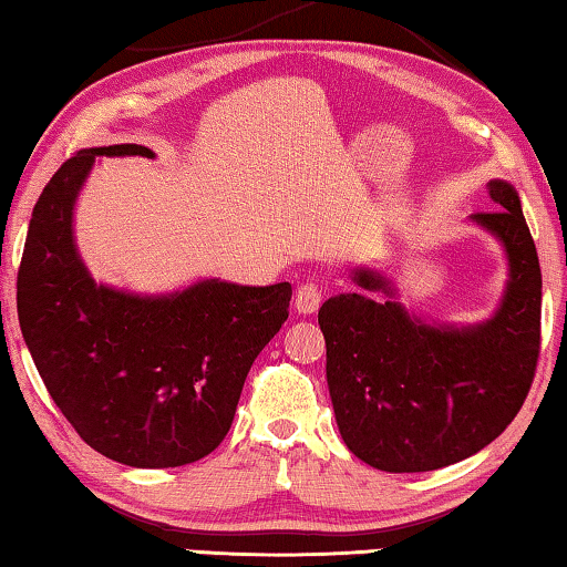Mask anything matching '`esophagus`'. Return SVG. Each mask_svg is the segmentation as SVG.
Instances as JSON below:
<instances>
[{"mask_svg":"<svg viewBox=\"0 0 567 567\" xmlns=\"http://www.w3.org/2000/svg\"><path fill=\"white\" fill-rule=\"evenodd\" d=\"M320 300H323V287L318 282H302L298 285V290H295V310L302 312V316L316 312Z\"/></svg>","mask_w":567,"mask_h":567,"instance_id":"34e87169","label":"esophagus"}]
</instances>
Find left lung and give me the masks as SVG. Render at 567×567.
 <instances>
[{"instance_id": "1", "label": "left lung", "mask_w": 567, "mask_h": 567, "mask_svg": "<svg viewBox=\"0 0 567 567\" xmlns=\"http://www.w3.org/2000/svg\"><path fill=\"white\" fill-rule=\"evenodd\" d=\"M494 210L473 214L502 241L509 280L502 306L476 326H430L394 300L392 282L357 269L369 292L328 298L318 310L326 377L349 451L390 473L435 471L478 453L517 417L539 359L543 272L519 196L488 183Z\"/></svg>"}]
</instances>
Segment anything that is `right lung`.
Returning <instances> with one entry per match:
<instances>
[{"mask_svg":"<svg viewBox=\"0 0 567 567\" xmlns=\"http://www.w3.org/2000/svg\"><path fill=\"white\" fill-rule=\"evenodd\" d=\"M155 157L142 145L75 152L32 210L17 275L24 343L83 441L134 468H175L216 451L244 379L287 320L292 287L203 280L171 295L94 282L73 206L96 157Z\"/></svg>","mask_w":567,"mask_h":567,"instance_id":"1","label":"right lung"}]
</instances>
